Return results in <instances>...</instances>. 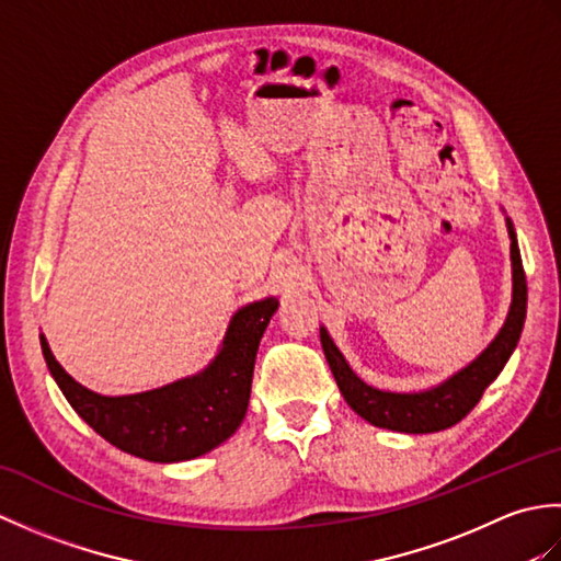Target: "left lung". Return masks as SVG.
Returning <instances> with one entry per match:
<instances>
[{"label": "left lung", "instance_id": "obj_1", "mask_svg": "<svg viewBox=\"0 0 561 561\" xmlns=\"http://www.w3.org/2000/svg\"><path fill=\"white\" fill-rule=\"evenodd\" d=\"M506 229L511 238V306L502 330L496 337L486 344L480 356L458 368L440 383L414 390V392H396L368 386L352 371V366L344 359V354L332 342L330 332L320 328V342H323L325 359L330 371L337 380L342 398L347 400L350 408L366 420L368 424L390 428L400 434H432L458 424L474 404L480 402L486 386L494 383V378L502 374V368L514 354L520 340L523 323H526L528 308V284L526 272H523L518 238L514 224L506 217Z\"/></svg>", "mask_w": 561, "mask_h": 561}]
</instances>
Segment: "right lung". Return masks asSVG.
<instances>
[{
    "mask_svg": "<svg viewBox=\"0 0 561 561\" xmlns=\"http://www.w3.org/2000/svg\"><path fill=\"white\" fill-rule=\"evenodd\" d=\"M277 306V296L241 306L205 368L133 396H101L89 390L59 366L45 335H41V347L55 383L93 432L129 456L181 462L205 456L241 426L255 354Z\"/></svg>",
    "mask_w": 561,
    "mask_h": 561,
    "instance_id": "right-lung-1",
    "label": "right lung"
}]
</instances>
